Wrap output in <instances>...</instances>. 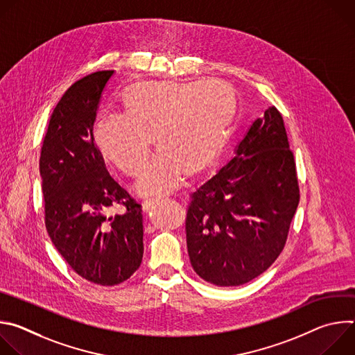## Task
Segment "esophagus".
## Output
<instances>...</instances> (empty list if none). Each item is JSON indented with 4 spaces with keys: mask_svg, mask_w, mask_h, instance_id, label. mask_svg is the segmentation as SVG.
I'll return each mask as SVG.
<instances>
[{
    "mask_svg": "<svg viewBox=\"0 0 355 355\" xmlns=\"http://www.w3.org/2000/svg\"><path fill=\"white\" fill-rule=\"evenodd\" d=\"M159 199H146L143 204H141V207H143V211L144 212H148L151 208H155L157 204H159Z\"/></svg>",
    "mask_w": 355,
    "mask_h": 355,
    "instance_id": "1",
    "label": "esophagus"
}]
</instances>
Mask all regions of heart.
I'll list each match as a JSON object with an SVG mask.
<instances>
[{
	"label": "heart",
	"mask_w": 355,
	"mask_h": 355,
	"mask_svg": "<svg viewBox=\"0 0 355 355\" xmlns=\"http://www.w3.org/2000/svg\"><path fill=\"white\" fill-rule=\"evenodd\" d=\"M218 81L140 84L126 92V112L108 111L95 125V140L103 155L129 174L144 166L156 135L160 150L136 182L144 196L164 195L178 188L189 170L209 166L220 151L230 118Z\"/></svg>",
	"instance_id": "obj_1"
}]
</instances>
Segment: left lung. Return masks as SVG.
Returning <instances> with one entry per match:
<instances>
[{"instance_id":"8db88e82","label":"left lung","mask_w":355,"mask_h":355,"mask_svg":"<svg viewBox=\"0 0 355 355\" xmlns=\"http://www.w3.org/2000/svg\"><path fill=\"white\" fill-rule=\"evenodd\" d=\"M297 204L284 119L268 107L233 157L191 193L185 232L192 268L218 286L254 279L281 254Z\"/></svg>"}]
</instances>
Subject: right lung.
I'll list each match as a JSON object with an SVG mask.
<instances>
[{"label":"right lung","instance_id":"add662e5","mask_svg":"<svg viewBox=\"0 0 355 355\" xmlns=\"http://www.w3.org/2000/svg\"><path fill=\"white\" fill-rule=\"evenodd\" d=\"M115 71H96L74 83L50 116L39 171L44 223L66 263L98 285H118L143 259L141 207L110 175L94 144V122ZM125 212L110 217L112 206Z\"/></svg>","mask_w":355,"mask_h":355}]
</instances>
